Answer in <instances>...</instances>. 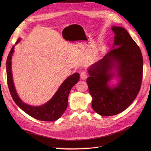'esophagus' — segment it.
<instances>
[{
	"mask_svg": "<svg viewBox=\"0 0 151 151\" xmlns=\"http://www.w3.org/2000/svg\"><path fill=\"white\" fill-rule=\"evenodd\" d=\"M80 78L82 80H86V78H88V74L86 73V72L85 71H83L81 73L80 75Z\"/></svg>",
	"mask_w": 151,
	"mask_h": 151,
	"instance_id": "esophagus-1",
	"label": "esophagus"
}]
</instances>
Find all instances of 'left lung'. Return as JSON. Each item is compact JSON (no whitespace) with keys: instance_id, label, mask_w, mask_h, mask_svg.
Wrapping results in <instances>:
<instances>
[{"instance_id":"1","label":"left lung","mask_w":151,"mask_h":151,"mask_svg":"<svg viewBox=\"0 0 151 151\" xmlns=\"http://www.w3.org/2000/svg\"><path fill=\"white\" fill-rule=\"evenodd\" d=\"M114 43L101 59L88 68L87 79L92 106L101 116H111L127 108L137 97L142 78L143 60L139 46L124 27L112 26ZM116 77L118 82H109Z\"/></svg>"}]
</instances>
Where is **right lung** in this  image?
<instances>
[{
    "label": "right lung",
    "mask_w": 151,
    "mask_h": 151,
    "mask_svg": "<svg viewBox=\"0 0 151 151\" xmlns=\"http://www.w3.org/2000/svg\"><path fill=\"white\" fill-rule=\"evenodd\" d=\"M20 40L21 38H19L15 44L17 45ZM14 48V46L12 47L7 57L6 76L8 86L15 104L27 114L37 120L42 121H56L66 110L69 93L73 86L80 80V74L75 73L67 77L61 84L53 97L46 104L38 106L29 105L21 100L14 87L12 70V59Z\"/></svg>",
    "instance_id": "add662e5"
}]
</instances>
